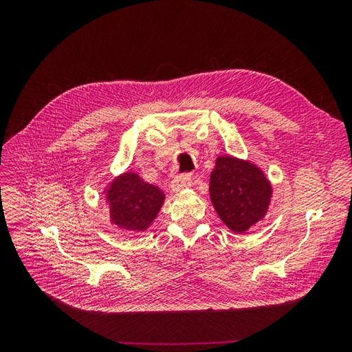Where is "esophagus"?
<instances>
[{"label":"esophagus","mask_w":352,"mask_h":352,"mask_svg":"<svg viewBox=\"0 0 352 352\" xmlns=\"http://www.w3.org/2000/svg\"><path fill=\"white\" fill-rule=\"evenodd\" d=\"M190 186H192V180H190V177L186 176V175L175 177L172 180V185H170V188H172L173 192H180V190L188 189Z\"/></svg>","instance_id":"esophagus-1"}]
</instances>
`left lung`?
Masks as SVG:
<instances>
[{"label":"left lung","instance_id":"left-lung-1","mask_svg":"<svg viewBox=\"0 0 352 352\" xmlns=\"http://www.w3.org/2000/svg\"><path fill=\"white\" fill-rule=\"evenodd\" d=\"M210 199L228 229L245 233L263 221L272 204L273 185L251 160L217 155L210 175Z\"/></svg>","mask_w":352,"mask_h":352}]
</instances>
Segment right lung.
Segmentation results:
<instances>
[{"label": "right lung", "mask_w": 352, "mask_h": 352, "mask_svg": "<svg viewBox=\"0 0 352 352\" xmlns=\"http://www.w3.org/2000/svg\"><path fill=\"white\" fill-rule=\"evenodd\" d=\"M104 204L110 225L123 232H146L162 210L166 194L132 170L114 176L105 185Z\"/></svg>", "instance_id": "add662e5"}]
</instances>
